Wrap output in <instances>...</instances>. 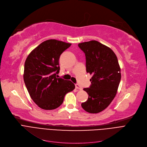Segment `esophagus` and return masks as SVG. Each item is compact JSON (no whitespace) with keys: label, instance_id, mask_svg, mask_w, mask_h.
<instances>
[{"label":"esophagus","instance_id":"1","mask_svg":"<svg viewBox=\"0 0 147 147\" xmlns=\"http://www.w3.org/2000/svg\"><path fill=\"white\" fill-rule=\"evenodd\" d=\"M75 88L76 89H78V90H82V87H81V86L79 84H75Z\"/></svg>","mask_w":147,"mask_h":147}]
</instances>
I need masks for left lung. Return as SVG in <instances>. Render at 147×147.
<instances>
[{
    "label": "left lung",
    "instance_id": "obj_1",
    "mask_svg": "<svg viewBox=\"0 0 147 147\" xmlns=\"http://www.w3.org/2000/svg\"><path fill=\"white\" fill-rule=\"evenodd\" d=\"M86 58V71L92 75L88 94L82 107L90 113H98L106 109L115 97L121 79L116 55L109 47L92 40L78 44Z\"/></svg>",
    "mask_w": 147,
    "mask_h": 147
}]
</instances>
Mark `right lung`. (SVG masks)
Wrapping results in <instances>:
<instances>
[{
  "instance_id": "right-lung-1",
  "label": "right lung",
  "mask_w": 147,
  "mask_h": 147,
  "mask_svg": "<svg viewBox=\"0 0 147 147\" xmlns=\"http://www.w3.org/2000/svg\"><path fill=\"white\" fill-rule=\"evenodd\" d=\"M71 45L55 39L46 40L34 49L25 60V86L32 100L42 109L59 107L65 95L75 87L71 81L56 77L60 70V56Z\"/></svg>"
}]
</instances>
